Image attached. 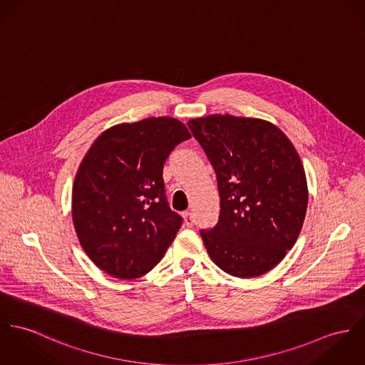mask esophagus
<instances>
[{
	"label": "esophagus",
	"instance_id": "34e87169",
	"mask_svg": "<svg viewBox=\"0 0 365 365\" xmlns=\"http://www.w3.org/2000/svg\"><path fill=\"white\" fill-rule=\"evenodd\" d=\"M183 218H185V222H186L187 226H193V224H195V220H193L190 211H186V212L183 214Z\"/></svg>",
	"mask_w": 365,
	"mask_h": 365
}]
</instances>
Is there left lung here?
Instances as JSON below:
<instances>
[{
  "instance_id": "8db88e82",
  "label": "left lung",
  "mask_w": 365,
  "mask_h": 365,
  "mask_svg": "<svg viewBox=\"0 0 365 365\" xmlns=\"http://www.w3.org/2000/svg\"><path fill=\"white\" fill-rule=\"evenodd\" d=\"M187 125L217 173L221 198L218 224L200 232L207 252L229 275H264L294 246L307 212V179L294 145L257 118L215 113Z\"/></svg>"
}]
</instances>
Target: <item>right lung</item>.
<instances>
[{
    "label": "right lung",
    "mask_w": 365,
    "mask_h": 365,
    "mask_svg": "<svg viewBox=\"0 0 365 365\" xmlns=\"http://www.w3.org/2000/svg\"><path fill=\"white\" fill-rule=\"evenodd\" d=\"M190 139L169 116L119 123L86 153L73 182L72 220L90 259L118 279H136L164 257L182 217L169 208L163 168Z\"/></svg>",
    "instance_id": "add662e5"
}]
</instances>
